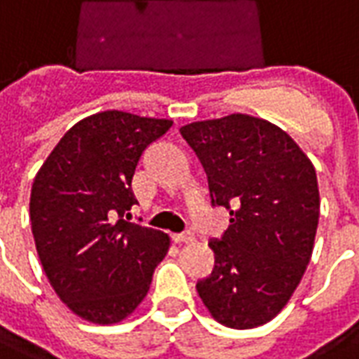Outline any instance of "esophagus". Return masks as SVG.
Listing matches in <instances>:
<instances>
[{"mask_svg":"<svg viewBox=\"0 0 359 359\" xmlns=\"http://www.w3.org/2000/svg\"><path fill=\"white\" fill-rule=\"evenodd\" d=\"M196 239V237H194V233H191V231H184V233H175L173 235V241L175 243H191V241Z\"/></svg>","mask_w":359,"mask_h":359,"instance_id":"obj_1","label":"esophagus"}]
</instances>
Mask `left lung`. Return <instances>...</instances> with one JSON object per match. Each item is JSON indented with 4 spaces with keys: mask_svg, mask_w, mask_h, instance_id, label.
<instances>
[{
    "mask_svg": "<svg viewBox=\"0 0 359 359\" xmlns=\"http://www.w3.org/2000/svg\"><path fill=\"white\" fill-rule=\"evenodd\" d=\"M229 228L210 241L215 269L196 284L210 316L233 330L273 320L301 283L314 248L320 194L313 161L264 118L229 114L180 128Z\"/></svg>",
    "mask_w": 359,
    "mask_h": 359,
    "instance_id": "1",
    "label": "left lung"
}]
</instances>
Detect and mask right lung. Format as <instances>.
I'll list each match as a JSON object with an SVG mask.
<instances>
[{
    "label": "right lung",
    "mask_w": 359,
    "mask_h": 359,
    "mask_svg": "<svg viewBox=\"0 0 359 359\" xmlns=\"http://www.w3.org/2000/svg\"><path fill=\"white\" fill-rule=\"evenodd\" d=\"M171 126L124 111L92 114L67 130L35 175V248L54 292L82 320L128 318L168 254V233L122 216L137 203L131 179L139 158Z\"/></svg>",
    "instance_id": "obj_1"
}]
</instances>
